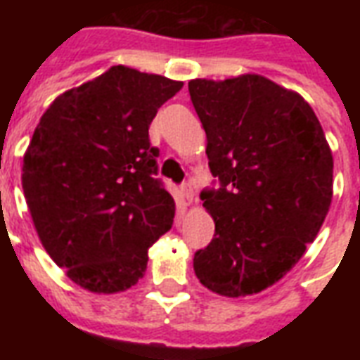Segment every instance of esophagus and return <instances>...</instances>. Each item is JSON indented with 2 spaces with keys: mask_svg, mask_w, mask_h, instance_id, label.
<instances>
[{
  "mask_svg": "<svg viewBox=\"0 0 360 360\" xmlns=\"http://www.w3.org/2000/svg\"><path fill=\"white\" fill-rule=\"evenodd\" d=\"M181 196H183V198H185V202L187 204H193L195 202V188L191 187V185H183V187H181Z\"/></svg>",
  "mask_w": 360,
  "mask_h": 360,
  "instance_id": "34e87169",
  "label": "esophagus"
}]
</instances>
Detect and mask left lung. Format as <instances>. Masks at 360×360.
I'll use <instances>...</instances> for the list:
<instances>
[{"label":"left lung","instance_id":"obj_1","mask_svg":"<svg viewBox=\"0 0 360 360\" xmlns=\"http://www.w3.org/2000/svg\"><path fill=\"white\" fill-rule=\"evenodd\" d=\"M188 94L221 187L200 195L216 224L193 260L212 293L245 297L285 276L316 239L333 196V156L309 102L262 75L193 79Z\"/></svg>","mask_w":360,"mask_h":360}]
</instances>
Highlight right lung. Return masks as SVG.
<instances>
[{
    "mask_svg": "<svg viewBox=\"0 0 360 360\" xmlns=\"http://www.w3.org/2000/svg\"><path fill=\"white\" fill-rule=\"evenodd\" d=\"M183 82L125 65L59 94L22 158V191L38 239L90 293L127 291L169 231L175 200L154 177L148 127Z\"/></svg>",
    "mask_w": 360,
    "mask_h": 360,
    "instance_id": "right-lung-1",
    "label": "right lung"
}]
</instances>
